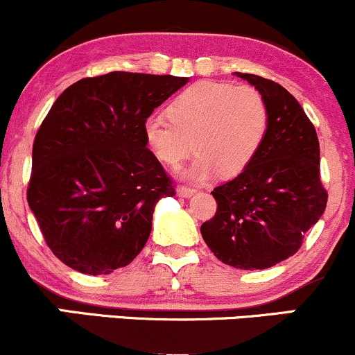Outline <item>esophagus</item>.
I'll return each mask as SVG.
<instances>
[{"instance_id": "34e87169", "label": "esophagus", "mask_w": 355, "mask_h": 355, "mask_svg": "<svg viewBox=\"0 0 355 355\" xmlns=\"http://www.w3.org/2000/svg\"><path fill=\"white\" fill-rule=\"evenodd\" d=\"M193 193H197V189H193V187H189V185L178 187V195H180V197H183V198L191 197Z\"/></svg>"}]
</instances>
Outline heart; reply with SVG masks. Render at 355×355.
Wrapping results in <instances>:
<instances>
[{
    "label": "heart",
    "mask_w": 355,
    "mask_h": 355,
    "mask_svg": "<svg viewBox=\"0 0 355 355\" xmlns=\"http://www.w3.org/2000/svg\"><path fill=\"white\" fill-rule=\"evenodd\" d=\"M166 115L145 121L146 145L172 168L198 150L187 172L195 180H205L218 170L223 177L242 173L262 148L270 120L259 89L215 81L183 89L168 105Z\"/></svg>",
    "instance_id": "obj_1"
}]
</instances>
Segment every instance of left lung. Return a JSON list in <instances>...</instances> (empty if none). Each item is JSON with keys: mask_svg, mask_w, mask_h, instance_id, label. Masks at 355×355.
I'll return each mask as SVG.
<instances>
[{"mask_svg": "<svg viewBox=\"0 0 355 355\" xmlns=\"http://www.w3.org/2000/svg\"><path fill=\"white\" fill-rule=\"evenodd\" d=\"M237 76L266 98L268 132L254 162L211 191L217 211L200 232L223 263L262 270L299 250L329 195L320 180L319 138L299 101L275 81L252 73Z\"/></svg>", "mask_w": 355, "mask_h": 355, "instance_id": "1", "label": "left lung"}]
</instances>
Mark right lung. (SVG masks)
<instances>
[{"label":"right lung","mask_w":355,"mask_h":355,"mask_svg":"<svg viewBox=\"0 0 355 355\" xmlns=\"http://www.w3.org/2000/svg\"><path fill=\"white\" fill-rule=\"evenodd\" d=\"M187 81L112 71L76 81L53 103L35 137L26 198L64 266L105 275L145 247L155 203L175 185L146 148L144 125Z\"/></svg>","instance_id":"add662e5"}]
</instances>
